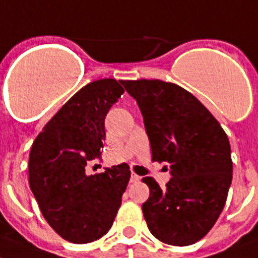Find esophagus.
Instances as JSON below:
<instances>
[{"mask_svg": "<svg viewBox=\"0 0 258 258\" xmlns=\"http://www.w3.org/2000/svg\"><path fill=\"white\" fill-rule=\"evenodd\" d=\"M139 179H140V177L138 176V174H135V173H133V174H131V179H130V181L134 183V182H138Z\"/></svg>", "mask_w": 258, "mask_h": 258, "instance_id": "esophagus-1", "label": "esophagus"}]
</instances>
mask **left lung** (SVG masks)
Masks as SVG:
<instances>
[{"label":"left lung","instance_id":"1","mask_svg":"<svg viewBox=\"0 0 258 258\" xmlns=\"http://www.w3.org/2000/svg\"><path fill=\"white\" fill-rule=\"evenodd\" d=\"M136 99L152 160L168 162L172 178L161 189L144 177L149 198L142 210L156 239L191 245L207 235L226 205L232 181L228 136L191 93L161 80L120 81Z\"/></svg>","mask_w":258,"mask_h":258}]
</instances>
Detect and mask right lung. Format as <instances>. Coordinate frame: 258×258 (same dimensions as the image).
Here are the masks:
<instances>
[{
    "instance_id": "obj_1",
    "label": "right lung",
    "mask_w": 258,
    "mask_h": 258,
    "mask_svg": "<svg viewBox=\"0 0 258 258\" xmlns=\"http://www.w3.org/2000/svg\"><path fill=\"white\" fill-rule=\"evenodd\" d=\"M124 92L114 79L93 81L76 93L32 143L29 183L44 219L67 241L92 243L107 233L131 172L127 164L88 176L101 159L105 118Z\"/></svg>"
}]
</instances>
